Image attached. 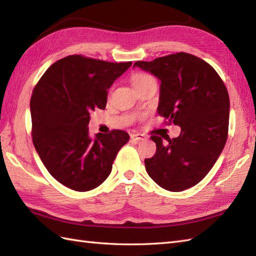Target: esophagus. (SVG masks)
<instances>
[{"mask_svg": "<svg viewBox=\"0 0 256 256\" xmlns=\"http://www.w3.org/2000/svg\"><path fill=\"white\" fill-rule=\"evenodd\" d=\"M130 138L135 140H145V136L140 133H133V134H130Z\"/></svg>", "mask_w": 256, "mask_h": 256, "instance_id": "1", "label": "esophagus"}]
</instances>
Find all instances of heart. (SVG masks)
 I'll return each instance as SVG.
<instances>
[{
    "mask_svg": "<svg viewBox=\"0 0 256 256\" xmlns=\"http://www.w3.org/2000/svg\"><path fill=\"white\" fill-rule=\"evenodd\" d=\"M155 78L150 74H146V73H138L135 74L133 77H132V82H133V86L134 88H138L140 86L144 85L145 82H148L150 80H154Z\"/></svg>",
    "mask_w": 256,
    "mask_h": 256,
    "instance_id": "heart-1",
    "label": "heart"
}]
</instances>
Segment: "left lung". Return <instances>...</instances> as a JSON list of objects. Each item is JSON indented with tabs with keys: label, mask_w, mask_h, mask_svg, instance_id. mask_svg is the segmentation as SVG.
Wrapping results in <instances>:
<instances>
[{
	"label": "left lung",
	"mask_w": 256,
	"mask_h": 256,
	"mask_svg": "<svg viewBox=\"0 0 256 256\" xmlns=\"http://www.w3.org/2000/svg\"><path fill=\"white\" fill-rule=\"evenodd\" d=\"M134 66L162 80L158 114L181 128L180 135L167 142L150 136L157 148L145 159L147 174L171 192L192 188L210 171L227 142V88L212 65L186 52L138 61Z\"/></svg>",
	"instance_id": "obj_1"
}]
</instances>
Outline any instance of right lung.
I'll use <instances>...</instances> for the list:
<instances>
[{
	"mask_svg": "<svg viewBox=\"0 0 256 256\" xmlns=\"http://www.w3.org/2000/svg\"><path fill=\"white\" fill-rule=\"evenodd\" d=\"M132 65L80 54L53 63L30 99L34 146L46 170L74 191L99 186L109 176L118 152L130 140L122 130L88 135L90 112L104 109L108 89Z\"/></svg>",
	"mask_w": 256,
	"mask_h": 256,
	"instance_id": "add662e5",
	"label": "right lung"
}]
</instances>
